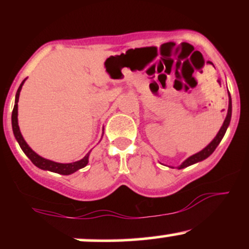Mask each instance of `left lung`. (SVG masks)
<instances>
[{
	"mask_svg": "<svg viewBox=\"0 0 249 249\" xmlns=\"http://www.w3.org/2000/svg\"><path fill=\"white\" fill-rule=\"evenodd\" d=\"M228 97H230V99H228V111H227V116H226L225 121H224V124H222L221 128L219 130L218 134L215 136V138L213 139L212 142H210V144L207 145L206 147L204 148V150H201L200 152L193 154V156H191L190 158H187L186 160L182 162L180 166H178L179 170H181V168H185L187 166H191V165L196 164V162H199L201 160H204V159L208 158V157L211 156L214 152V150H215L216 146L220 144V142H221V139L224 138L225 133H226V130H227L228 125H230V122H231V117H232V99H231V95L230 92H228Z\"/></svg>",
	"mask_w": 249,
	"mask_h": 249,
	"instance_id": "left-lung-1",
	"label": "left lung"
}]
</instances>
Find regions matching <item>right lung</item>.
Returning <instances> with one entry per match:
<instances>
[{"mask_svg": "<svg viewBox=\"0 0 249 249\" xmlns=\"http://www.w3.org/2000/svg\"><path fill=\"white\" fill-rule=\"evenodd\" d=\"M25 79L22 82V84L19 85L18 90L16 92V97H15V105H14V110H13V115H11V125H13V131H14V136H15L16 141L18 142L19 146H21L22 151L25 153V156L30 159L31 162H33L35 166H37L41 170H45V171H51V172L55 173H59V174H64V176H68V174H71L76 171H78L79 168L85 167L89 162V152L84 158L81 159V160L75 161V162H69V164H62V162H56L53 160H49V159L42 158L41 156H38L36 152H34L31 150L29 145L27 144L24 141V138L22 137L21 131H19V126H18V122H17V103H18V98H19V92H21V89L23 87Z\"/></svg>", "mask_w": 249, "mask_h": 249, "instance_id": "obj_1", "label": "right lung"}]
</instances>
